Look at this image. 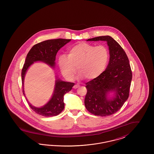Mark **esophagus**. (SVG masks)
<instances>
[{
    "label": "esophagus",
    "instance_id": "obj_1",
    "mask_svg": "<svg viewBox=\"0 0 154 154\" xmlns=\"http://www.w3.org/2000/svg\"><path fill=\"white\" fill-rule=\"evenodd\" d=\"M80 87V85L79 84H75L73 86L74 89H77V88H79Z\"/></svg>",
    "mask_w": 154,
    "mask_h": 154
}]
</instances>
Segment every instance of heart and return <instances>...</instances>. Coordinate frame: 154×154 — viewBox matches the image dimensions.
I'll return each mask as SVG.
<instances>
[{
  "label": "heart",
  "mask_w": 154,
  "mask_h": 154,
  "mask_svg": "<svg viewBox=\"0 0 154 154\" xmlns=\"http://www.w3.org/2000/svg\"><path fill=\"white\" fill-rule=\"evenodd\" d=\"M110 58L109 51L104 45L96 46L85 42L74 45L68 49L67 56L60 55L59 67L63 75L67 80L74 78L77 69L79 78L94 80L106 70Z\"/></svg>",
  "instance_id": "1"
}]
</instances>
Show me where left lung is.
Instances as JSON below:
<instances>
[{"mask_svg": "<svg viewBox=\"0 0 154 154\" xmlns=\"http://www.w3.org/2000/svg\"><path fill=\"white\" fill-rule=\"evenodd\" d=\"M87 41L106 42L110 60L100 77L86 83L85 106L95 116H111L117 112L128 99L132 79L129 61L121 46L110 36L96 37Z\"/></svg>", "mask_w": 154, "mask_h": 154, "instance_id": "left-lung-1", "label": "left lung"}]
</instances>
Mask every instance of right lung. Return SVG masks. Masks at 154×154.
Returning a JSON list of instances; mask_svg holds the SVG:
<instances>
[{
  "mask_svg": "<svg viewBox=\"0 0 154 154\" xmlns=\"http://www.w3.org/2000/svg\"><path fill=\"white\" fill-rule=\"evenodd\" d=\"M71 41V39L57 38L47 40L33 45L27 54L25 63L21 72L23 94L24 92V79L27 70L30 66L36 62H42L54 69L55 67L56 55L59 50L65 44ZM56 80L54 92L51 99L45 105L40 107L32 106L26 99L30 108L36 113L44 117H53L59 114L65 107L63 102L64 95L70 91L74 83L61 80L55 76ZM26 97V96H25Z\"/></svg>",
  "mask_w": 154,
  "mask_h": 154,
  "instance_id": "right-lung-1",
  "label": "right lung"
}]
</instances>
